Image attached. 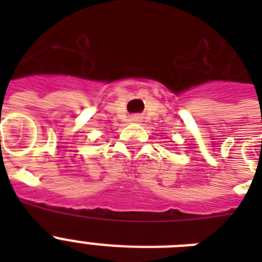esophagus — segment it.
<instances>
[{"label": "esophagus", "mask_w": 262, "mask_h": 262, "mask_svg": "<svg viewBox=\"0 0 262 262\" xmlns=\"http://www.w3.org/2000/svg\"><path fill=\"white\" fill-rule=\"evenodd\" d=\"M133 121H135V122H139L140 118H139V117H133Z\"/></svg>", "instance_id": "34e87169"}]
</instances>
